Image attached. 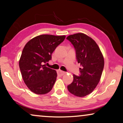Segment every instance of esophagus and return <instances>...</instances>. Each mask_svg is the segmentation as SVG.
Masks as SVG:
<instances>
[{"instance_id": "1", "label": "esophagus", "mask_w": 123, "mask_h": 123, "mask_svg": "<svg viewBox=\"0 0 123 123\" xmlns=\"http://www.w3.org/2000/svg\"><path fill=\"white\" fill-rule=\"evenodd\" d=\"M57 74H58V75L62 76L65 74V72H64V71H63L62 70H57Z\"/></svg>"}]
</instances>
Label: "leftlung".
I'll return each instance as SVG.
<instances>
[{
  "label": "left lung",
  "instance_id": "obj_1",
  "mask_svg": "<svg viewBox=\"0 0 123 123\" xmlns=\"http://www.w3.org/2000/svg\"><path fill=\"white\" fill-rule=\"evenodd\" d=\"M75 49L76 59L82 68L80 75L73 74V81L68 86L69 91L78 97L91 94L100 81L105 65L103 55L96 42L82 33L67 37Z\"/></svg>",
  "mask_w": 123,
  "mask_h": 123
}]
</instances>
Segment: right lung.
Wrapping results in <instances>:
<instances>
[{
	"mask_svg": "<svg viewBox=\"0 0 123 123\" xmlns=\"http://www.w3.org/2000/svg\"><path fill=\"white\" fill-rule=\"evenodd\" d=\"M65 37L64 35H41L25 44L19 60V68L24 83L32 92L43 95L52 90L57 74L45 63L52 59V53Z\"/></svg>",
	"mask_w": 123,
	"mask_h": 123,
	"instance_id": "obj_1",
	"label": "right lung"
}]
</instances>
